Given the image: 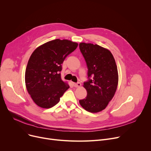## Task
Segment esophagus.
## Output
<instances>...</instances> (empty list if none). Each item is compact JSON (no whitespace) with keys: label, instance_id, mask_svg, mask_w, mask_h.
I'll list each match as a JSON object with an SVG mask.
<instances>
[{"label":"esophagus","instance_id":"esophagus-1","mask_svg":"<svg viewBox=\"0 0 151 151\" xmlns=\"http://www.w3.org/2000/svg\"><path fill=\"white\" fill-rule=\"evenodd\" d=\"M73 85L74 87H75V88H79V87H80L81 84L80 83H73Z\"/></svg>","mask_w":151,"mask_h":151}]
</instances>
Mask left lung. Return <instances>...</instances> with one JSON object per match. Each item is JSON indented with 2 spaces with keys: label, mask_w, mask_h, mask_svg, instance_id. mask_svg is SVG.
Wrapping results in <instances>:
<instances>
[{
  "label": "left lung",
  "mask_w": 151,
  "mask_h": 151,
  "mask_svg": "<svg viewBox=\"0 0 151 151\" xmlns=\"http://www.w3.org/2000/svg\"><path fill=\"white\" fill-rule=\"evenodd\" d=\"M79 46L88 66L89 78L83 85L88 95L79 101L88 111L98 113L105 109L116 91L119 78L116 61L111 52L98 45L80 43Z\"/></svg>",
  "instance_id": "obj_1"
}]
</instances>
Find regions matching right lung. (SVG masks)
Here are the masks:
<instances>
[{
    "label": "right lung",
    "mask_w": 151,
    "mask_h": 151,
    "mask_svg": "<svg viewBox=\"0 0 151 151\" xmlns=\"http://www.w3.org/2000/svg\"><path fill=\"white\" fill-rule=\"evenodd\" d=\"M78 45L68 40L55 39L38 46L31 54L26 70L25 83L28 93L38 106H54L70 88L62 80L60 71L63 60Z\"/></svg>",
    "instance_id": "right-lung-1"
}]
</instances>
